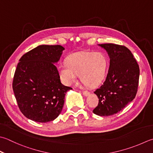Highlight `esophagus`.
<instances>
[{
    "instance_id": "obj_1",
    "label": "esophagus",
    "mask_w": 153,
    "mask_h": 153,
    "mask_svg": "<svg viewBox=\"0 0 153 153\" xmlns=\"http://www.w3.org/2000/svg\"><path fill=\"white\" fill-rule=\"evenodd\" d=\"M83 95H84V96L87 97L89 95V92L88 91H83Z\"/></svg>"
}]
</instances>
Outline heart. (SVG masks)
Here are the masks:
<instances>
[{"label":"heart","mask_w":153,"mask_h":153,"mask_svg":"<svg viewBox=\"0 0 153 153\" xmlns=\"http://www.w3.org/2000/svg\"><path fill=\"white\" fill-rule=\"evenodd\" d=\"M107 66L108 59L103 53L83 52L68 57L66 64H59L57 70L59 79L65 85H72L79 75L86 86L94 88L103 79Z\"/></svg>","instance_id":"obj_1"}]
</instances>
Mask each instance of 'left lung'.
Wrapping results in <instances>:
<instances>
[{
  "mask_svg": "<svg viewBox=\"0 0 153 153\" xmlns=\"http://www.w3.org/2000/svg\"><path fill=\"white\" fill-rule=\"evenodd\" d=\"M106 50L110 62L103 84L95 89L98 105L93 111L99 116H109L120 111L135 97L139 67L127 48L114 44H98Z\"/></svg>",
  "mask_w": 153,
  "mask_h": 153,
  "instance_id": "1",
  "label": "left lung"
}]
</instances>
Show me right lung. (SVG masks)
<instances>
[{"mask_svg": "<svg viewBox=\"0 0 153 153\" xmlns=\"http://www.w3.org/2000/svg\"><path fill=\"white\" fill-rule=\"evenodd\" d=\"M65 48L40 45L23 55L15 71L13 89L21 112L38 123L53 121L62 112L66 92L56 64Z\"/></svg>", "mask_w": 153, "mask_h": 153, "instance_id": "add662e5", "label": "right lung"}]
</instances>
